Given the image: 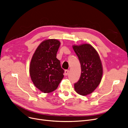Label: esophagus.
Here are the masks:
<instances>
[{
	"label": "esophagus",
	"mask_w": 128,
	"mask_h": 128,
	"mask_svg": "<svg viewBox=\"0 0 128 128\" xmlns=\"http://www.w3.org/2000/svg\"><path fill=\"white\" fill-rule=\"evenodd\" d=\"M68 72H69V70H65V74L66 75H68Z\"/></svg>",
	"instance_id": "esophagus-1"
}]
</instances>
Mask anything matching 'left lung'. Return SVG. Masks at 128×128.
I'll return each instance as SVG.
<instances>
[{
  "instance_id": "left-lung-1",
  "label": "left lung",
  "mask_w": 128,
  "mask_h": 128,
  "mask_svg": "<svg viewBox=\"0 0 128 128\" xmlns=\"http://www.w3.org/2000/svg\"><path fill=\"white\" fill-rule=\"evenodd\" d=\"M73 50L81 64V74L74 84L78 94L86 96L93 92L100 83L103 74L101 61L96 50L88 44L74 45Z\"/></svg>"
}]
</instances>
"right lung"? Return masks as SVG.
<instances>
[{
	"instance_id": "1",
	"label": "right lung",
	"mask_w": 128,
	"mask_h": 128,
	"mask_svg": "<svg viewBox=\"0 0 128 128\" xmlns=\"http://www.w3.org/2000/svg\"><path fill=\"white\" fill-rule=\"evenodd\" d=\"M60 44L54 39L42 42L32 57L30 68L31 79L35 86L44 93L55 90L64 77V70L56 58Z\"/></svg>"
}]
</instances>
